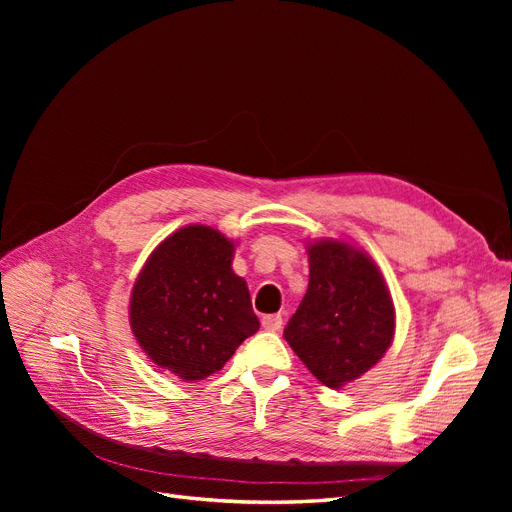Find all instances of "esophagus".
I'll return each instance as SVG.
<instances>
[{
    "mask_svg": "<svg viewBox=\"0 0 512 512\" xmlns=\"http://www.w3.org/2000/svg\"><path fill=\"white\" fill-rule=\"evenodd\" d=\"M282 316L280 314H269V316H262V327L267 331H280L282 329Z\"/></svg>",
    "mask_w": 512,
    "mask_h": 512,
    "instance_id": "esophagus-1",
    "label": "esophagus"
}]
</instances>
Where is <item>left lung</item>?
Returning a JSON list of instances; mask_svg holds the SVG:
<instances>
[{
	"label": "left lung",
	"mask_w": 512,
	"mask_h": 512,
	"mask_svg": "<svg viewBox=\"0 0 512 512\" xmlns=\"http://www.w3.org/2000/svg\"><path fill=\"white\" fill-rule=\"evenodd\" d=\"M309 286L284 337L329 389L361 378L389 350L395 307L378 267L344 241L307 247Z\"/></svg>",
	"instance_id": "8db88e82"
}]
</instances>
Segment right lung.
Instances as JSON below:
<instances>
[{
  "instance_id": "1",
  "label": "right lung",
  "mask_w": 512,
  "mask_h": 512,
  "mask_svg": "<svg viewBox=\"0 0 512 512\" xmlns=\"http://www.w3.org/2000/svg\"><path fill=\"white\" fill-rule=\"evenodd\" d=\"M232 252L220 230L185 226L153 250L132 288L134 337L153 363L181 380L220 371L260 329L250 290L230 267Z\"/></svg>"
}]
</instances>
